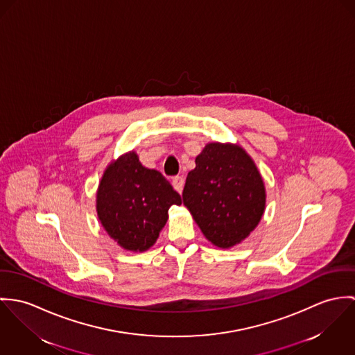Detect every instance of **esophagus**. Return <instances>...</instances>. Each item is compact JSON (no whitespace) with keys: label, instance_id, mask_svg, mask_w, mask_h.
I'll use <instances>...</instances> for the list:
<instances>
[{"label":"esophagus","instance_id":"34e87169","mask_svg":"<svg viewBox=\"0 0 355 355\" xmlns=\"http://www.w3.org/2000/svg\"><path fill=\"white\" fill-rule=\"evenodd\" d=\"M173 187L178 193H181L182 189H184V178L182 177H174L173 178Z\"/></svg>","mask_w":355,"mask_h":355}]
</instances>
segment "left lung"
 Masks as SVG:
<instances>
[{
  "instance_id": "obj_1",
  "label": "left lung",
  "mask_w": 355,
  "mask_h": 355,
  "mask_svg": "<svg viewBox=\"0 0 355 355\" xmlns=\"http://www.w3.org/2000/svg\"><path fill=\"white\" fill-rule=\"evenodd\" d=\"M188 173L182 200L215 246L229 249L249 236L266 209L263 178L236 144L209 143Z\"/></svg>"
}]
</instances>
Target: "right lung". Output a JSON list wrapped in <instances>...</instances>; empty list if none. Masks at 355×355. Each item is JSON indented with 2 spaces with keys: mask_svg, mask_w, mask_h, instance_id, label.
I'll return each mask as SVG.
<instances>
[{
  "mask_svg": "<svg viewBox=\"0 0 355 355\" xmlns=\"http://www.w3.org/2000/svg\"><path fill=\"white\" fill-rule=\"evenodd\" d=\"M174 204H181V196L158 170L144 167L135 151L107 166L96 193L102 226L130 252H144L157 242Z\"/></svg>",
  "mask_w": 355,
  "mask_h": 355,
  "instance_id": "1",
  "label": "right lung"
}]
</instances>
